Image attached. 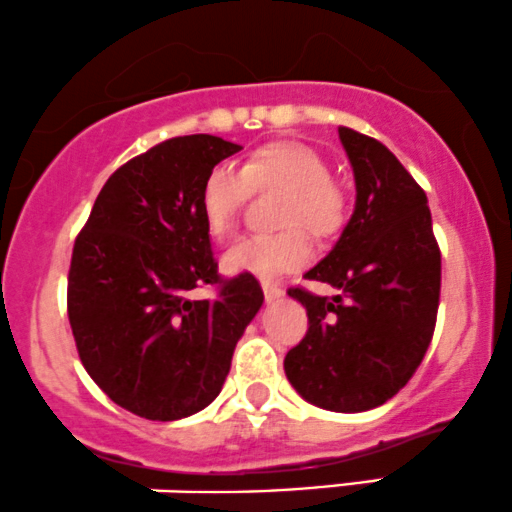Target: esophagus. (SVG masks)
I'll use <instances>...</instances> for the list:
<instances>
[{
    "mask_svg": "<svg viewBox=\"0 0 512 512\" xmlns=\"http://www.w3.org/2000/svg\"><path fill=\"white\" fill-rule=\"evenodd\" d=\"M262 291H265V301H279L284 296V289L277 282H262Z\"/></svg>",
    "mask_w": 512,
    "mask_h": 512,
    "instance_id": "obj_1",
    "label": "esophagus"
}]
</instances>
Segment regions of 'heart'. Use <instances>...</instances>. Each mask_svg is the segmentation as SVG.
<instances>
[{"label": "heart", "instance_id": "b5f03b06", "mask_svg": "<svg viewBox=\"0 0 512 512\" xmlns=\"http://www.w3.org/2000/svg\"><path fill=\"white\" fill-rule=\"evenodd\" d=\"M286 189L279 209V233L247 235L226 252L230 272L269 279L296 272L311 257L306 233L316 240L335 238L347 221V196L333 179L328 160L306 143H269L247 160L243 170L221 162L201 187V216L213 238H228L252 189Z\"/></svg>", "mask_w": 512, "mask_h": 512}]
</instances>
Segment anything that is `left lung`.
<instances>
[{
  "label": "left lung",
  "mask_w": 512,
  "mask_h": 512,
  "mask_svg": "<svg viewBox=\"0 0 512 512\" xmlns=\"http://www.w3.org/2000/svg\"><path fill=\"white\" fill-rule=\"evenodd\" d=\"M357 201L333 250L303 279L338 294L291 286L308 313L306 338L284 359L286 379L313 406L362 413L411 381L428 352L440 306L442 260L428 196L376 138L338 128Z\"/></svg>",
  "instance_id": "left-lung-1"
}]
</instances>
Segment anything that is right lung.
I'll use <instances>...</instances> for the list:
<instances>
[{
    "label": "right lung",
    "instance_id": "add662e5",
    "mask_svg": "<svg viewBox=\"0 0 512 512\" xmlns=\"http://www.w3.org/2000/svg\"><path fill=\"white\" fill-rule=\"evenodd\" d=\"M238 150L209 133L153 145L106 179L72 247L77 352L94 384L140 418L165 423L209 406L265 301L252 274H218L201 216L206 174ZM204 283L217 299L189 300Z\"/></svg>",
    "mask_w": 512,
    "mask_h": 512
}]
</instances>
